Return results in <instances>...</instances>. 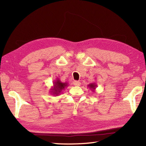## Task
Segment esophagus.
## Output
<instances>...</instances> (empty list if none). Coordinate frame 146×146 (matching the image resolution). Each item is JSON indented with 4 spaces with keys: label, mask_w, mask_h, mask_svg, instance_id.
<instances>
[{
    "label": "esophagus",
    "mask_w": 146,
    "mask_h": 146,
    "mask_svg": "<svg viewBox=\"0 0 146 146\" xmlns=\"http://www.w3.org/2000/svg\"><path fill=\"white\" fill-rule=\"evenodd\" d=\"M80 84H81V83H80V82L78 81H74L73 82V85L76 86H79L80 85Z\"/></svg>",
    "instance_id": "obj_1"
}]
</instances>
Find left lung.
<instances>
[{
	"label": "left lung",
	"instance_id": "obj_1",
	"mask_svg": "<svg viewBox=\"0 0 146 146\" xmlns=\"http://www.w3.org/2000/svg\"><path fill=\"white\" fill-rule=\"evenodd\" d=\"M88 86L92 92H95L96 88L97 87V85L95 83H90V84H89L88 85Z\"/></svg>",
	"mask_w": 146,
	"mask_h": 146
}]
</instances>
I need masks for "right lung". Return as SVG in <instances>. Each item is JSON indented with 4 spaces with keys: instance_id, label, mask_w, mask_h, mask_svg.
Returning <instances> with one entry per match:
<instances>
[{
    "instance_id": "obj_1",
    "label": "right lung",
    "mask_w": 146,
    "mask_h": 146,
    "mask_svg": "<svg viewBox=\"0 0 146 146\" xmlns=\"http://www.w3.org/2000/svg\"><path fill=\"white\" fill-rule=\"evenodd\" d=\"M68 86V83L66 82H61L60 79L56 78V80H55V81L53 82V86L50 89L49 92L52 95L58 96L60 95L63 90H64V89Z\"/></svg>"
}]
</instances>
